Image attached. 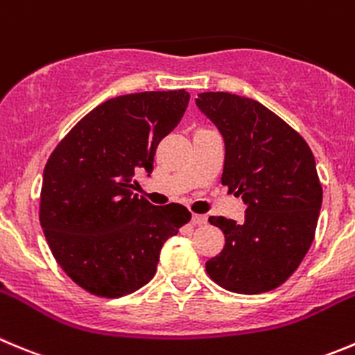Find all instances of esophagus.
Returning <instances> with one entry per match:
<instances>
[{"instance_id": "obj_1", "label": "esophagus", "mask_w": 355, "mask_h": 355, "mask_svg": "<svg viewBox=\"0 0 355 355\" xmlns=\"http://www.w3.org/2000/svg\"><path fill=\"white\" fill-rule=\"evenodd\" d=\"M206 222H208V218L205 215H192V223L194 225H205Z\"/></svg>"}]
</instances>
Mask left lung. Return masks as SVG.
<instances>
[{"label":"left lung","mask_w":355,"mask_h":355,"mask_svg":"<svg viewBox=\"0 0 355 355\" xmlns=\"http://www.w3.org/2000/svg\"><path fill=\"white\" fill-rule=\"evenodd\" d=\"M199 111L225 144L222 184L246 205L244 222L209 216L225 246L206 261L208 276L234 293L281 286L307 254L322 205L315 159L304 139L253 98L206 92Z\"/></svg>","instance_id":"left-lung-1"}]
</instances>
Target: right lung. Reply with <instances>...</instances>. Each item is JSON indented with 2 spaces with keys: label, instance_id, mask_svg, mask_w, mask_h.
Listing matches in <instances>:
<instances>
[{
  "label": "right lung",
  "instance_id": "1",
  "mask_svg": "<svg viewBox=\"0 0 355 355\" xmlns=\"http://www.w3.org/2000/svg\"><path fill=\"white\" fill-rule=\"evenodd\" d=\"M185 90L121 95L88 112L43 171L40 222L62 270L105 298L133 293L156 274L163 244L191 220L185 206L133 194L153 173L157 144L180 123Z\"/></svg>",
  "mask_w": 355,
  "mask_h": 355
}]
</instances>
